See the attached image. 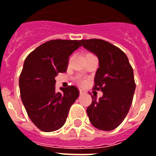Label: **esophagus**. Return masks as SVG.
I'll return each mask as SVG.
<instances>
[{
  "mask_svg": "<svg viewBox=\"0 0 156 156\" xmlns=\"http://www.w3.org/2000/svg\"><path fill=\"white\" fill-rule=\"evenodd\" d=\"M85 93L84 90H80V94L82 95V94H83Z\"/></svg>",
  "mask_w": 156,
  "mask_h": 156,
  "instance_id": "obj_1",
  "label": "esophagus"
}]
</instances>
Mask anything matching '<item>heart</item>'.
<instances>
[{
	"mask_svg": "<svg viewBox=\"0 0 156 156\" xmlns=\"http://www.w3.org/2000/svg\"><path fill=\"white\" fill-rule=\"evenodd\" d=\"M79 82H80L81 84H85V82H86V81H85L84 79H83V78H79Z\"/></svg>",
	"mask_w": 156,
	"mask_h": 156,
	"instance_id": "b5f03b06",
	"label": "heart"
}]
</instances>
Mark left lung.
<instances>
[{"label": "left lung", "instance_id": "obj_1", "mask_svg": "<svg viewBox=\"0 0 156 156\" xmlns=\"http://www.w3.org/2000/svg\"><path fill=\"white\" fill-rule=\"evenodd\" d=\"M82 45L95 54L99 67L94 90H102V98L91 95L87 112L91 124L102 131H112L126 118L135 90L134 72L126 55L117 46L102 39L81 40Z\"/></svg>", "mask_w": 156, "mask_h": 156}]
</instances>
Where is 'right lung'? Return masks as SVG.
<instances>
[{
    "label": "right lung",
    "mask_w": 156,
    "mask_h": 156,
    "mask_svg": "<svg viewBox=\"0 0 156 156\" xmlns=\"http://www.w3.org/2000/svg\"><path fill=\"white\" fill-rule=\"evenodd\" d=\"M81 40H50L32 51L24 62L19 87L21 101L34 124L45 132L60 129L79 95L75 86L55 90V77L66 71L69 55Z\"/></svg>",
    "instance_id": "1"
}]
</instances>
